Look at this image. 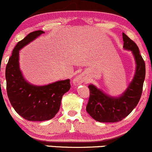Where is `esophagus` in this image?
Instances as JSON below:
<instances>
[{
  "label": "esophagus",
  "mask_w": 152,
  "mask_h": 152,
  "mask_svg": "<svg viewBox=\"0 0 152 152\" xmlns=\"http://www.w3.org/2000/svg\"><path fill=\"white\" fill-rule=\"evenodd\" d=\"M84 81H85V78H84V77H83V75L81 74L75 78L73 82H74V84L77 85V84H80V83H83V82H84Z\"/></svg>",
  "instance_id": "34e87169"
}]
</instances>
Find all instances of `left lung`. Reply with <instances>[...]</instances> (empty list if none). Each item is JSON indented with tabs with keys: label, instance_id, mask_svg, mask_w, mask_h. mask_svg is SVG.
Wrapping results in <instances>:
<instances>
[{
	"label": "left lung",
	"instance_id": "1",
	"mask_svg": "<svg viewBox=\"0 0 152 152\" xmlns=\"http://www.w3.org/2000/svg\"><path fill=\"white\" fill-rule=\"evenodd\" d=\"M122 36L124 48L131 50L135 59V74L126 91L117 97L108 96L94 85L88 86L90 96L86 111L94 119L99 122L114 123L121 121L137 106L142 94L146 74L145 63L137 45L124 33Z\"/></svg>",
	"mask_w": 152,
	"mask_h": 152
}]
</instances>
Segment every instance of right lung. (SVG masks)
<instances>
[{
	"label": "right lung",
	"instance_id": "right-lung-1",
	"mask_svg": "<svg viewBox=\"0 0 152 152\" xmlns=\"http://www.w3.org/2000/svg\"><path fill=\"white\" fill-rule=\"evenodd\" d=\"M42 34L44 31H34L19 41L6 69L7 94L10 104L28 121H42L53 118L60 109L63 95L71 88L69 79L35 86L26 81L23 76L19 67V50Z\"/></svg>",
	"mask_w": 152,
	"mask_h": 152
}]
</instances>
